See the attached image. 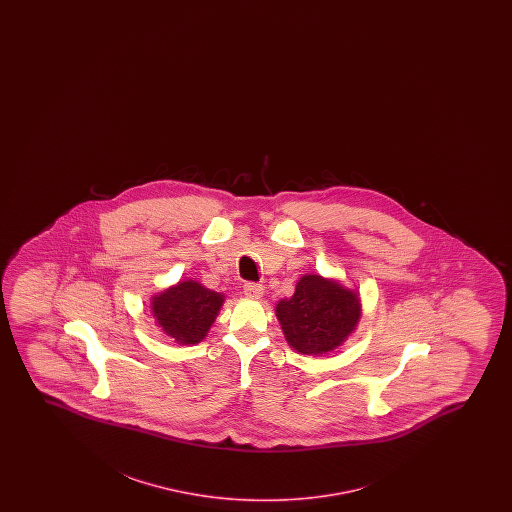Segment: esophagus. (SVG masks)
<instances>
[{"instance_id":"esophagus-1","label":"esophagus","mask_w":512,"mask_h":512,"mask_svg":"<svg viewBox=\"0 0 512 512\" xmlns=\"http://www.w3.org/2000/svg\"><path fill=\"white\" fill-rule=\"evenodd\" d=\"M243 290H245L246 297H252V299H260L262 294H264V287L260 283H255V281L245 283Z\"/></svg>"}]
</instances>
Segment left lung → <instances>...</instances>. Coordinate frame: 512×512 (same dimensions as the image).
<instances>
[{"label":"left lung","instance_id":"left-lung-1","mask_svg":"<svg viewBox=\"0 0 512 512\" xmlns=\"http://www.w3.org/2000/svg\"><path fill=\"white\" fill-rule=\"evenodd\" d=\"M357 292L320 274H304L290 299H281L276 316L287 343L302 355L336 350L360 320Z\"/></svg>","mask_w":512,"mask_h":512}]
</instances>
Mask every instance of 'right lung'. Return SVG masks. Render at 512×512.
Returning a JSON list of instances; mask_svg holds the SVG:
<instances>
[{"label": "right lung", "mask_w": 512, "mask_h": 512, "mask_svg": "<svg viewBox=\"0 0 512 512\" xmlns=\"http://www.w3.org/2000/svg\"><path fill=\"white\" fill-rule=\"evenodd\" d=\"M224 299L197 281H178L175 287L152 297V315L175 343L197 344L208 334Z\"/></svg>", "instance_id": "obj_1"}]
</instances>
